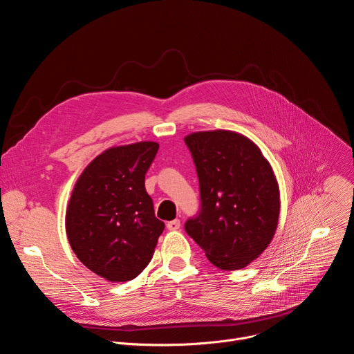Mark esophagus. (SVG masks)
<instances>
[{
    "label": "esophagus",
    "mask_w": 354,
    "mask_h": 354,
    "mask_svg": "<svg viewBox=\"0 0 354 354\" xmlns=\"http://www.w3.org/2000/svg\"><path fill=\"white\" fill-rule=\"evenodd\" d=\"M180 226H181V223H180V221H178V219L170 221V222L167 223V229H169V230H171V232L178 230V229H180Z\"/></svg>",
    "instance_id": "obj_1"
}]
</instances>
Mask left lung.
<instances>
[{
    "label": "left lung",
    "instance_id": "left-lung-1",
    "mask_svg": "<svg viewBox=\"0 0 354 354\" xmlns=\"http://www.w3.org/2000/svg\"><path fill=\"white\" fill-rule=\"evenodd\" d=\"M199 181L201 207L184 229L225 270L258 258L277 227L279 187L269 162L251 140L232 131L194 132L184 138Z\"/></svg>",
    "mask_w": 354,
    "mask_h": 354
}]
</instances>
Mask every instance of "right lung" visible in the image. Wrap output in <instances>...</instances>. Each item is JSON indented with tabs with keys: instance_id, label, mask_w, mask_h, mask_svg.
I'll return each instance as SVG.
<instances>
[{
	"instance_id": "add662e5",
	"label": "right lung",
	"mask_w": 354,
	"mask_h": 354,
	"mask_svg": "<svg viewBox=\"0 0 354 354\" xmlns=\"http://www.w3.org/2000/svg\"><path fill=\"white\" fill-rule=\"evenodd\" d=\"M158 149L156 142L107 149L89 163L71 195L65 216L71 248L110 281H128L142 272L165 230L145 189Z\"/></svg>"
}]
</instances>
